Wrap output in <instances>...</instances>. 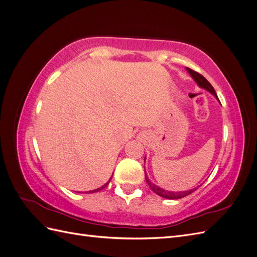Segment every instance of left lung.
Masks as SVG:
<instances>
[{"instance_id": "8db88e82", "label": "left lung", "mask_w": 257, "mask_h": 257, "mask_svg": "<svg viewBox=\"0 0 257 257\" xmlns=\"http://www.w3.org/2000/svg\"><path fill=\"white\" fill-rule=\"evenodd\" d=\"M186 71L190 73V75L193 77V79L196 81V83L199 85L200 88H203V89L207 90L208 92L211 93V94L213 96H215V98L219 100V98H217V95H216V93H215L213 87H212L211 84H210V82L205 78L204 76H201L200 74H198L195 71H193V69H191L189 67H186ZM145 177H146V181H147L148 185L150 186V189L154 193H157L158 195H160L161 197H164V198H167V199H179V198H182L184 196H188V195H190L191 193H193L194 191H196L197 188H198V186H197V188H195V189L190 190V191H184V192H169V191H166V190H163V189L159 188L158 185H155L154 183H152L149 180V178H148V176L146 174V170H145Z\"/></svg>"}]
</instances>
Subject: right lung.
<instances>
[{
  "label": "right lung",
  "instance_id": "1",
  "mask_svg": "<svg viewBox=\"0 0 257 257\" xmlns=\"http://www.w3.org/2000/svg\"><path fill=\"white\" fill-rule=\"evenodd\" d=\"M111 178H112V176H111ZM109 181H110V179H109ZM109 181L106 182L103 186H100V188H98V189H96V190H93V191H89L88 193H94V192H98V191H100V190H103V189L105 188V186H107L108 184H109Z\"/></svg>",
  "mask_w": 257,
  "mask_h": 257
}]
</instances>
